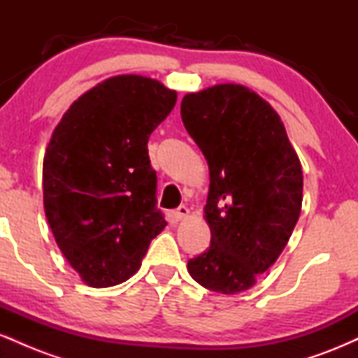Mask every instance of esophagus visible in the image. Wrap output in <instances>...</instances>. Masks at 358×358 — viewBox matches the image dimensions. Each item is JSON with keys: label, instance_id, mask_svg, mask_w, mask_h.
<instances>
[{"label": "esophagus", "instance_id": "obj_1", "mask_svg": "<svg viewBox=\"0 0 358 358\" xmlns=\"http://www.w3.org/2000/svg\"><path fill=\"white\" fill-rule=\"evenodd\" d=\"M187 217H188V208L185 207V205H180V207L176 208V210L171 212V219H173L175 222H180V220L187 219Z\"/></svg>", "mask_w": 358, "mask_h": 358}]
</instances>
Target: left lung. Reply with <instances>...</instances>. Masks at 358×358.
<instances>
[{"instance_id":"1","label":"left lung","mask_w":358,"mask_h":358,"mask_svg":"<svg viewBox=\"0 0 358 358\" xmlns=\"http://www.w3.org/2000/svg\"><path fill=\"white\" fill-rule=\"evenodd\" d=\"M182 121L210 170V248L188 261V273L215 293H241L289 241L301 212V163L276 110L244 85L187 94Z\"/></svg>"}]
</instances>
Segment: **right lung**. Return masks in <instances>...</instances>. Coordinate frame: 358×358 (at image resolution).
<instances>
[{
  "label": "right lung",
  "mask_w": 358,
  "mask_h": 358,
  "mask_svg": "<svg viewBox=\"0 0 358 358\" xmlns=\"http://www.w3.org/2000/svg\"><path fill=\"white\" fill-rule=\"evenodd\" d=\"M175 102L162 82L116 76L80 96L53 131L43 158L45 215L85 285L124 282L165 229L148 139Z\"/></svg>",
  "instance_id": "1"
}]
</instances>
